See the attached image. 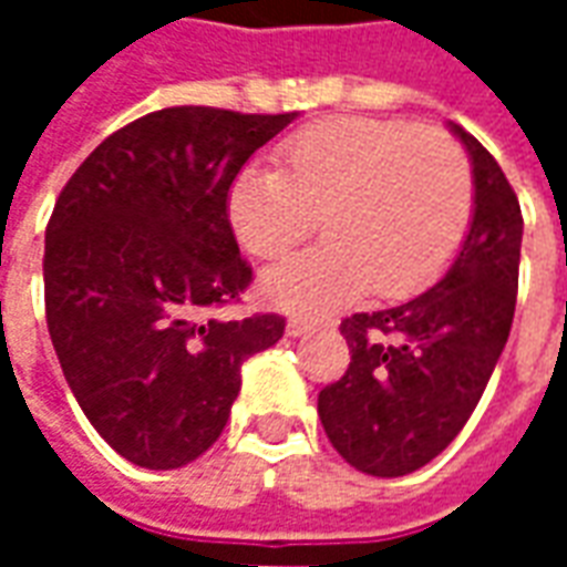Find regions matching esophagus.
Here are the masks:
<instances>
[{
    "instance_id": "34e87169",
    "label": "esophagus",
    "mask_w": 567,
    "mask_h": 567,
    "mask_svg": "<svg viewBox=\"0 0 567 567\" xmlns=\"http://www.w3.org/2000/svg\"><path fill=\"white\" fill-rule=\"evenodd\" d=\"M316 328H319V321L303 319V316H297V319L288 321V333H291V337H307V333H312Z\"/></svg>"
}]
</instances>
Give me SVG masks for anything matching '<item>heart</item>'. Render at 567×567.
Instances as JSON below:
<instances>
[{
    "instance_id": "heart-1",
    "label": "heart",
    "mask_w": 567,
    "mask_h": 567,
    "mask_svg": "<svg viewBox=\"0 0 567 567\" xmlns=\"http://www.w3.org/2000/svg\"><path fill=\"white\" fill-rule=\"evenodd\" d=\"M474 215L471 161L450 133L404 121L337 117L300 130L276 169L251 166L227 194L239 246L285 258L324 218L328 243L264 272V295L324 312L368 295L401 300L450 267Z\"/></svg>"
}]
</instances>
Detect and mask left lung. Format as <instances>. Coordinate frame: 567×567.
<instances>
[{"label": "left lung", "instance_id": "obj_1", "mask_svg": "<svg viewBox=\"0 0 567 567\" xmlns=\"http://www.w3.org/2000/svg\"><path fill=\"white\" fill-rule=\"evenodd\" d=\"M474 169V218L437 285L401 307L355 312L349 368L319 392L333 450L370 476L425 467L458 437L511 337L523 212L498 161L458 124Z\"/></svg>", "mask_w": 567, "mask_h": 567}]
</instances>
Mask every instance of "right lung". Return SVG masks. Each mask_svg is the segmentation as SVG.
I'll return each mask as SVG.
<instances>
[{
  "instance_id": "right-lung-1",
  "label": "right lung",
  "mask_w": 567,
  "mask_h": 567,
  "mask_svg": "<svg viewBox=\"0 0 567 567\" xmlns=\"http://www.w3.org/2000/svg\"><path fill=\"white\" fill-rule=\"evenodd\" d=\"M297 112L175 105L91 151L44 230L48 331L75 401L127 462L173 471L221 437L276 312L227 321L251 282L227 218L248 157Z\"/></svg>"
}]
</instances>
